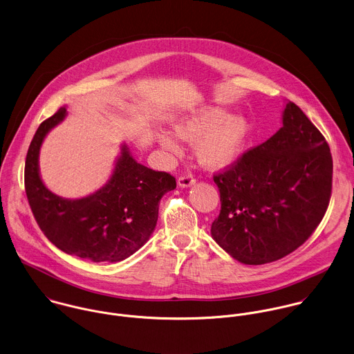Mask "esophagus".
Masks as SVG:
<instances>
[{"mask_svg": "<svg viewBox=\"0 0 354 354\" xmlns=\"http://www.w3.org/2000/svg\"><path fill=\"white\" fill-rule=\"evenodd\" d=\"M196 185V179L192 175H186V176H180L178 179V186L179 187H190Z\"/></svg>", "mask_w": 354, "mask_h": 354, "instance_id": "esophagus-1", "label": "esophagus"}]
</instances>
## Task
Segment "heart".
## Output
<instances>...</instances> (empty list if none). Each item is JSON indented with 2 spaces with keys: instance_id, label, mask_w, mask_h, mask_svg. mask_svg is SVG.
Masks as SVG:
<instances>
[{
  "instance_id": "obj_1",
  "label": "heart",
  "mask_w": 354,
  "mask_h": 354,
  "mask_svg": "<svg viewBox=\"0 0 354 354\" xmlns=\"http://www.w3.org/2000/svg\"><path fill=\"white\" fill-rule=\"evenodd\" d=\"M173 137L168 131L157 133L160 146L171 153L180 151L179 141L193 142V153L200 165L207 169H223L242 156L252 134V122L242 113L227 115L217 106L203 108L172 124Z\"/></svg>"
}]
</instances>
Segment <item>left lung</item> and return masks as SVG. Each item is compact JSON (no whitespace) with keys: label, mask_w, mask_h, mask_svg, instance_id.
<instances>
[{"label":"left lung","mask_w":354,"mask_h":354,"mask_svg":"<svg viewBox=\"0 0 354 354\" xmlns=\"http://www.w3.org/2000/svg\"><path fill=\"white\" fill-rule=\"evenodd\" d=\"M213 180L221 203L214 242L239 263L260 266L290 254L316 230L331 197L333 157L322 133L287 101L282 127Z\"/></svg>","instance_id":"obj_1"}]
</instances>
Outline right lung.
<instances>
[{"mask_svg":"<svg viewBox=\"0 0 354 354\" xmlns=\"http://www.w3.org/2000/svg\"><path fill=\"white\" fill-rule=\"evenodd\" d=\"M67 116L62 106L38 127L30 143L24 186L34 217L46 238L67 254L93 263L126 260L153 234L162 196L176 187L175 178L140 164L122 143L108 182L82 198L52 193L39 172L46 136Z\"/></svg>","mask_w":354,"mask_h":354,"instance_id":"obj_1","label":"right lung"}]
</instances>
